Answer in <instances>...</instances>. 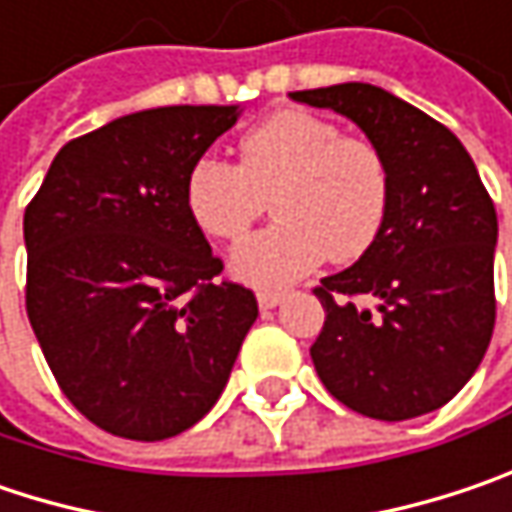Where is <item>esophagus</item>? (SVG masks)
Returning a JSON list of instances; mask_svg holds the SVG:
<instances>
[{
	"mask_svg": "<svg viewBox=\"0 0 512 512\" xmlns=\"http://www.w3.org/2000/svg\"><path fill=\"white\" fill-rule=\"evenodd\" d=\"M281 301H284V292H278V289H260L257 292V307L260 310H275Z\"/></svg>",
	"mask_w": 512,
	"mask_h": 512,
	"instance_id": "34e87169",
	"label": "esophagus"
}]
</instances>
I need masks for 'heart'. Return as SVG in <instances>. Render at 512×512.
<instances>
[{
    "instance_id": "b5f03b06",
    "label": "heart",
    "mask_w": 512,
    "mask_h": 512,
    "mask_svg": "<svg viewBox=\"0 0 512 512\" xmlns=\"http://www.w3.org/2000/svg\"><path fill=\"white\" fill-rule=\"evenodd\" d=\"M269 196L278 220L234 246L231 272L246 284L286 286L324 257L347 263L374 246L391 205V173L371 141L286 109L240 138V165L205 153L185 179L191 220L220 240H237Z\"/></svg>"
}]
</instances>
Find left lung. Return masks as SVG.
<instances>
[{
    "label": "left lung",
    "mask_w": 512,
    "mask_h": 512,
    "mask_svg": "<svg viewBox=\"0 0 512 512\" xmlns=\"http://www.w3.org/2000/svg\"><path fill=\"white\" fill-rule=\"evenodd\" d=\"M350 118L391 173L374 246L316 289L310 347L324 388L374 420L446 406L478 371L496 324V205L452 130L371 83L289 95ZM368 300V305H359Z\"/></svg>",
    "instance_id": "obj_1"
}]
</instances>
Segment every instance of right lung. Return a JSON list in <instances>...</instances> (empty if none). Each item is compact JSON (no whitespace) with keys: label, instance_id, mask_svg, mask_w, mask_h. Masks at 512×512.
<instances>
[{"label":"right lung","instance_id":"1","mask_svg":"<svg viewBox=\"0 0 512 512\" xmlns=\"http://www.w3.org/2000/svg\"><path fill=\"white\" fill-rule=\"evenodd\" d=\"M240 106H159L69 141L25 208V310L69 403L109 435L165 440L226 388L257 318L185 205L188 170Z\"/></svg>","mask_w":512,"mask_h":512}]
</instances>
